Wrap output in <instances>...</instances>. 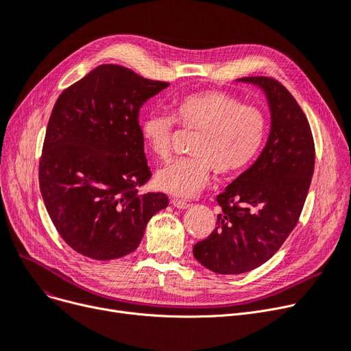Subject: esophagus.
Wrapping results in <instances>:
<instances>
[{"instance_id": "esophagus-1", "label": "esophagus", "mask_w": 351, "mask_h": 351, "mask_svg": "<svg viewBox=\"0 0 351 351\" xmlns=\"http://www.w3.org/2000/svg\"><path fill=\"white\" fill-rule=\"evenodd\" d=\"M171 204H172L175 208H178V209H186V208L191 206V204H188V202H185V201H180V199H175V197L171 201Z\"/></svg>"}]
</instances>
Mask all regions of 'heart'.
Returning a JSON list of instances; mask_svg holds the SVG:
<instances>
[{"mask_svg":"<svg viewBox=\"0 0 351 351\" xmlns=\"http://www.w3.org/2000/svg\"><path fill=\"white\" fill-rule=\"evenodd\" d=\"M172 114H146L142 136L154 155L167 159L175 120L185 129L201 130L191 149L192 158L172 160L156 172L158 188L178 197H191L202 191L210 169L221 178L238 175L255 159L265 139L264 113L223 91L205 90L179 97L172 104Z\"/></svg>","mask_w":351,"mask_h":351,"instance_id":"obj_1","label":"heart"}]
</instances>
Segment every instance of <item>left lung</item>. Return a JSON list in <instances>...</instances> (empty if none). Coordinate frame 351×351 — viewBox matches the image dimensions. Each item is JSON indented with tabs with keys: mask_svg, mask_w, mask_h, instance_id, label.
Returning a JSON list of instances; mask_svg holds the SVG:
<instances>
[{
	"mask_svg": "<svg viewBox=\"0 0 351 351\" xmlns=\"http://www.w3.org/2000/svg\"><path fill=\"white\" fill-rule=\"evenodd\" d=\"M267 97L271 129L261 155L217 196L222 212L193 256L217 274H242L267 263L295 228L314 172L308 120L291 93L271 77H242Z\"/></svg>",
	"mask_w": 351,
	"mask_h": 351,
	"instance_id": "1",
	"label": "left lung"
}]
</instances>
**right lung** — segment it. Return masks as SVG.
<instances>
[{
	"label": "right lung",
	"instance_id": "1",
	"mask_svg": "<svg viewBox=\"0 0 351 351\" xmlns=\"http://www.w3.org/2000/svg\"><path fill=\"white\" fill-rule=\"evenodd\" d=\"M169 83L101 64L57 99L40 159L43 201L69 247L99 261L139 247L165 193H139L152 176L139 125L142 106Z\"/></svg>",
	"mask_w": 351,
	"mask_h": 351
}]
</instances>
